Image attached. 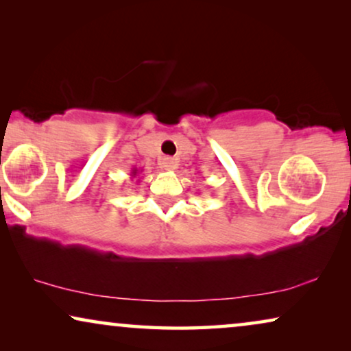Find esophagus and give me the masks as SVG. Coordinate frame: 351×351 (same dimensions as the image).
Listing matches in <instances>:
<instances>
[{
  "label": "esophagus",
  "instance_id": "esophagus-1",
  "mask_svg": "<svg viewBox=\"0 0 351 351\" xmlns=\"http://www.w3.org/2000/svg\"><path fill=\"white\" fill-rule=\"evenodd\" d=\"M177 166H179V161H177L176 158L165 156L161 160V167H165L166 171H174V169H177Z\"/></svg>",
  "mask_w": 351,
  "mask_h": 351
}]
</instances>
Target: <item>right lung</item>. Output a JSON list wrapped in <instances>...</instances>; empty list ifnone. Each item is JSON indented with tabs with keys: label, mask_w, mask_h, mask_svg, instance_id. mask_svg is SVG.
<instances>
[{
	"label": "right lung",
	"mask_w": 351,
	"mask_h": 351,
	"mask_svg": "<svg viewBox=\"0 0 351 351\" xmlns=\"http://www.w3.org/2000/svg\"><path fill=\"white\" fill-rule=\"evenodd\" d=\"M138 169H137V167H134V169L131 171V177H132V179H137V182H141V179H138Z\"/></svg>",
	"instance_id": "add662e5"
}]
</instances>
